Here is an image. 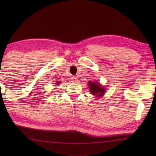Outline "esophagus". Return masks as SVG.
I'll use <instances>...</instances> for the list:
<instances>
[{
    "mask_svg": "<svg viewBox=\"0 0 156 156\" xmlns=\"http://www.w3.org/2000/svg\"><path fill=\"white\" fill-rule=\"evenodd\" d=\"M72 81L73 82H78V78L76 76H73L72 77Z\"/></svg>",
    "mask_w": 156,
    "mask_h": 156,
    "instance_id": "1",
    "label": "esophagus"
}]
</instances>
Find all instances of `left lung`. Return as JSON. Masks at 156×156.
<instances>
[{
	"mask_svg": "<svg viewBox=\"0 0 156 156\" xmlns=\"http://www.w3.org/2000/svg\"><path fill=\"white\" fill-rule=\"evenodd\" d=\"M88 87L91 94L96 96L97 97H101L105 94L106 89L99 82L89 81L88 82Z\"/></svg>",
	"mask_w": 156,
	"mask_h": 156,
	"instance_id": "obj_1",
	"label": "left lung"
}]
</instances>
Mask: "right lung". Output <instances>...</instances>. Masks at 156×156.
<instances>
[{"label":"right lung","mask_w":156,"mask_h":156,"mask_svg":"<svg viewBox=\"0 0 156 156\" xmlns=\"http://www.w3.org/2000/svg\"><path fill=\"white\" fill-rule=\"evenodd\" d=\"M59 83H60V81H57V82H56V84L58 85V84H59Z\"/></svg>","instance_id":"obj_1"}]
</instances>
